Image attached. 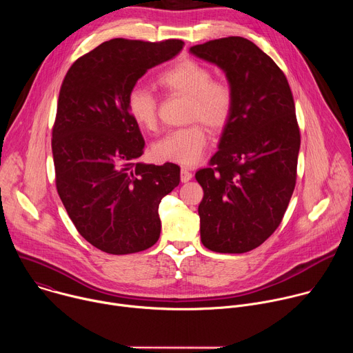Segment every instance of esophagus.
Listing matches in <instances>:
<instances>
[{
	"mask_svg": "<svg viewBox=\"0 0 353 353\" xmlns=\"http://www.w3.org/2000/svg\"><path fill=\"white\" fill-rule=\"evenodd\" d=\"M180 179L183 183H187L192 179V173L187 169V168H181V172H180Z\"/></svg>",
	"mask_w": 353,
	"mask_h": 353,
	"instance_id": "34e87169",
	"label": "esophagus"
}]
</instances>
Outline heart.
Here are the masks:
<instances>
[{"instance_id": "heart-1", "label": "heart", "mask_w": 353, "mask_h": 353, "mask_svg": "<svg viewBox=\"0 0 353 353\" xmlns=\"http://www.w3.org/2000/svg\"><path fill=\"white\" fill-rule=\"evenodd\" d=\"M212 72L194 60H184L158 78L159 85L190 97L188 120H201L212 130L223 128L233 113L234 96L232 89L212 81ZM127 110L135 124L154 130L158 123V102L155 94L145 86H134L127 96ZM207 146L205 128L195 123L169 131L152 145V155L158 161L194 165Z\"/></svg>"}]
</instances>
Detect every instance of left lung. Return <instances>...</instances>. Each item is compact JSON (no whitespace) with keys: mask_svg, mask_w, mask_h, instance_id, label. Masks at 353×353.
I'll return each mask as SVG.
<instances>
[{"mask_svg":"<svg viewBox=\"0 0 353 353\" xmlns=\"http://www.w3.org/2000/svg\"><path fill=\"white\" fill-rule=\"evenodd\" d=\"M225 72L234 96L210 168L195 173L203 244L240 254L279 226L296 184L300 132L286 77L260 47L230 36L190 48Z\"/></svg>","mask_w":353,"mask_h":353,"instance_id":"1","label":"left lung"}]
</instances>
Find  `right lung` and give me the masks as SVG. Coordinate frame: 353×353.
<instances>
[{
	"label": "right lung",
	"mask_w": 353,
	"mask_h": 353,
	"mask_svg": "<svg viewBox=\"0 0 353 353\" xmlns=\"http://www.w3.org/2000/svg\"><path fill=\"white\" fill-rule=\"evenodd\" d=\"M183 46L112 39L78 59L61 85L52 139L57 191L79 234L105 253H138L161 236L159 204L179 185L180 168L138 161L145 141L127 96Z\"/></svg>",
	"instance_id": "obj_1"
}]
</instances>
